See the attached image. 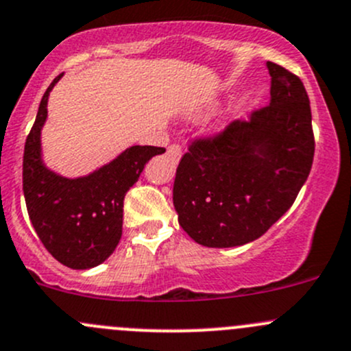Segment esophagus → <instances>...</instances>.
Listing matches in <instances>:
<instances>
[{
    "mask_svg": "<svg viewBox=\"0 0 351 351\" xmlns=\"http://www.w3.org/2000/svg\"><path fill=\"white\" fill-rule=\"evenodd\" d=\"M168 154L171 156L173 159H176V161H178V159L182 158V146H180V144H176V143H173L171 146L168 147Z\"/></svg>",
    "mask_w": 351,
    "mask_h": 351,
    "instance_id": "obj_1",
    "label": "esophagus"
}]
</instances>
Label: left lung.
I'll return each mask as SVG.
<instances>
[{
    "instance_id": "left-lung-1",
    "label": "left lung",
    "mask_w": 351,
    "mask_h": 351,
    "mask_svg": "<svg viewBox=\"0 0 351 351\" xmlns=\"http://www.w3.org/2000/svg\"><path fill=\"white\" fill-rule=\"evenodd\" d=\"M270 104L221 132L190 141L173 204L183 231L208 247L263 236L292 207L314 159L313 117L299 76L267 62Z\"/></svg>"
}]
</instances>
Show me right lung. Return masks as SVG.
<instances>
[{"label": "right lung", "instance_id": "obj_1", "mask_svg": "<svg viewBox=\"0 0 351 351\" xmlns=\"http://www.w3.org/2000/svg\"><path fill=\"white\" fill-rule=\"evenodd\" d=\"M38 105L23 153V195L28 217L45 250L66 267L86 270L104 263L122 238L123 198L144 166L165 147L132 146L112 162L83 178L69 180L49 171L40 158V130L47 119V98Z\"/></svg>", "mask_w": 351, "mask_h": 351}]
</instances>
